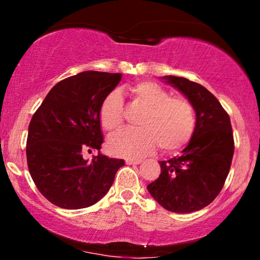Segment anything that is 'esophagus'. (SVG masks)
Returning <instances> with one entry per match:
<instances>
[{"label": "esophagus", "mask_w": 260, "mask_h": 260, "mask_svg": "<svg viewBox=\"0 0 260 260\" xmlns=\"http://www.w3.org/2000/svg\"><path fill=\"white\" fill-rule=\"evenodd\" d=\"M127 165H139L142 164V160L140 159H126Z\"/></svg>", "instance_id": "esophagus-1"}]
</instances>
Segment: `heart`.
Masks as SVG:
<instances>
[{
	"instance_id": "1",
	"label": "heart",
	"mask_w": 260,
	"mask_h": 260,
	"mask_svg": "<svg viewBox=\"0 0 260 260\" xmlns=\"http://www.w3.org/2000/svg\"><path fill=\"white\" fill-rule=\"evenodd\" d=\"M129 94L145 112L138 121L139 129H124L107 142L112 155L142 157L160 147L166 154L180 150L192 138L196 129V110L186 98L171 96L154 82H140L131 86ZM101 127L113 133L123 123V101L117 91L110 92L100 106Z\"/></svg>"
}]
</instances>
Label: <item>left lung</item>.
<instances>
[{
  "mask_svg": "<svg viewBox=\"0 0 260 260\" xmlns=\"http://www.w3.org/2000/svg\"><path fill=\"white\" fill-rule=\"evenodd\" d=\"M164 79L193 104L196 129L180 156L159 161V178L147 188L166 210L193 213L210 204L225 184L235 150L231 121L219 100L203 85L183 77Z\"/></svg>",
  "mask_w": 260,
  "mask_h": 260,
  "instance_id": "left-lung-1",
  "label": "left lung"
}]
</instances>
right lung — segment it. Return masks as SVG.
Here are the masks:
<instances>
[{
    "instance_id": "1",
    "label": "right lung",
    "mask_w": 260,
    "mask_h": 260,
    "mask_svg": "<svg viewBox=\"0 0 260 260\" xmlns=\"http://www.w3.org/2000/svg\"><path fill=\"white\" fill-rule=\"evenodd\" d=\"M122 78L121 73L86 71L58 82L32 115L26 161L39 192L63 209L99 202L111 188L122 159L103 154L85 160V151L101 149L99 111Z\"/></svg>"
}]
</instances>
